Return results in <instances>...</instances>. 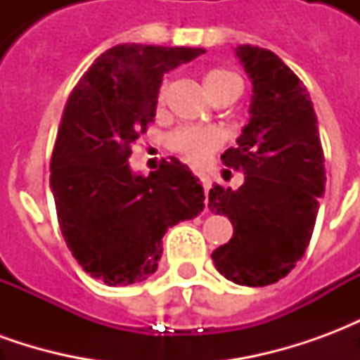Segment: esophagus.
<instances>
[{
	"mask_svg": "<svg viewBox=\"0 0 360 360\" xmlns=\"http://www.w3.org/2000/svg\"><path fill=\"white\" fill-rule=\"evenodd\" d=\"M198 179H200V185H202L204 193H208V188L212 187V181L208 175H198Z\"/></svg>",
	"mask_w": 360,
	"mask_h": 360,
	"instance_id": "obj_1",
	"label": "esophagus"
}]
</instances>
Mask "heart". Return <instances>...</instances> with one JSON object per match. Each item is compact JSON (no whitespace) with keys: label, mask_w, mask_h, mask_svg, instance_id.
<instances>
[{"label":"heart","mask_w":360,"mask_h":360,"mask_svg":"<svg viewBox=\"0 0 360 360\" xmlns=\"http://www.w3.org/2000/svg\"><path fill=\"white\" fill-rule=\"evenodd\" d=\"M204 86L212 98H218L227 90H241L243 84L241 79L235 73L216 67L204 75ZM165 98H167V82H162V86L158 90V105H164ZM221 142H224V134L216 127L188 125L181 127L167 136V148L179 154L188 164L202 165L221 146Z\"/></svg>","instance_id":"obj_1"}]
</instances>
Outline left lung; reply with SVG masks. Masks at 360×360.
I'll return each mask as SVG.
<instances>
[{"instance_id": "8db88e82", "label": "left lung", "mask_w": 360, "mask_h": 360, "mask_svg": "<svg viewBox=\"0 0 360 360\" xmlns=\"http://www.w3.org/2000/svg\"><path fill=\"white\" fill-rule=\"evenodd\" d=\"M237 58L252 81L250 119L221 162L245 173V183L210 188L208 208L233 226L212 260L229 281L264 287L285 278L309 247L326 185L324 150L299 77L258 46H239Z\"/></svg>"}]
</instances>
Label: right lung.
<instances>
[{"instance_id": "obj_1", "label": "right lung", "mask_w": 360, "mask_h": 360, "mask_svg": "<svg viewBox=\"0 0 360 360\" xmlns=\"http://www.w3.org/2000/svg\"><path fill=\"white\" fill-rule=\"evenodd\" d=\"M202 48L119 44L69 94L50 162V187L67 247L90 278L131 285L152 276L167 227L196 218L204 191L177 158L148 177L129 167L156 115L164 73Z\"/></svg>"}]
</instances>
